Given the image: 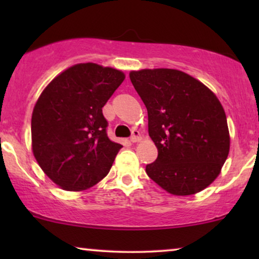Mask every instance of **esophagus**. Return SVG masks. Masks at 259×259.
<instances>
[{
    "mask_svg": "<svg viewBox=\"0 0 259 259\" xmlns=\"http://www.w3.org/2000/svg\"><path fill=\"white\" fill-rule=\"evenodd\" d=\"M140 140H141L140 132L138 130H134L132 132V137H131V141H132V143H139Z\"/></svg>",
    "mask_w": 259,
    "mask_h": 259,
    "instance_id": "obj_1",
    "label": "esophagus"
}]
</instances>
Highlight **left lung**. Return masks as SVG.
Segmentation results:
<instances>
[{"instance_id":"left-lung-1","label":"left lung","mask_w":259,"mask_h":259,"mask_svg":"<svg viewBox=\"0 0 259 259\" xmlns=\"http://www.w3.org/2000/svg\"><path fill=\"white\" fill-rule=\"evenodd\" d=\"M147 108L158 158L146 173L173 196L196 194L214 182L230 152L225 111L210 88L178 69L132 70Z\"/></svg>"}]
</instances>
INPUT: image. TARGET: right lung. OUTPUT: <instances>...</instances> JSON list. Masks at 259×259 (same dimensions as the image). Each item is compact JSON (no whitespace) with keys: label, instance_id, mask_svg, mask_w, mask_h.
<instances>
[{"label":"right lung","instance_id":"obj_1","mask_svg":"<svg viewBox=\"0 0 259 259\" xmlns=\"http://www.w3.org/2000/svg\"><path fill=\"white\" fill-rule=\"evenodd\" d=\"M125 77L112 67L76 63L42 91L31 114V150L60 189L88 190L108 175L122 146L108 139L102 107Z\"/></svg>","mask_w":259,"mask_h":259}]
</instances>
